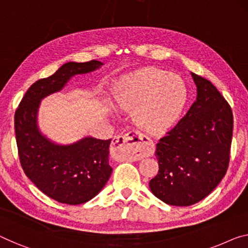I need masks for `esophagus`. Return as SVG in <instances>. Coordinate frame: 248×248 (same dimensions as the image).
<instances>
[{
	"label": "esophagus",
	"instance_id": "34e87169",
	"mask_svg": "<svg viewBox=\"0 0 248 248\" xmlns=\"http://www.w3.org/2000/svg\"><path fill=\"white\" fill-rule=\"evenodd\" d=\"M112 149L118 159L139 160L154 154L155 143L149 137L134 130L117 136L112 141Z\"/></svg>",
	"mask_w": 248,
	"mask_h": 248
}]
</instances>
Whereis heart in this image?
Masks as SVG:
<instances>
[{"label":"heart","instance_id":"obj_1","mask_svg":"<svg viewBox=\"0 0 248 248\" xmlns=\"http://www.w3.org/2000/svg\"><path fill=\"white\" fill-rule=\"evenodd\" d=\"M117 103L134 108L135 121L148 131H161L179 116L186 88L178 76L146 68L129 76L117 93Z\"/></svg>","mask_w":248,"mask_h":248}]
</instances>
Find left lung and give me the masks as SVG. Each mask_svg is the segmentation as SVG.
<instances>
[{
    "instance_id": "left-lung-1",
    "label": "left lung",
    "mask_w": 248,
    "mask_h": 248,
    "mask_svg": "<svg viewBox=\"0 0 248 248\" xmlns=\"http://www.w3.org/2000/svg\"><path fill=\"white\" fill-rule=\"evenodd\" d=\"M197 98L175 127L158 140L159 170L151 193L166 204L190 206L217 187L230 164L232 112L216 87L191 73Z\"/></svg>"
}]
</instances>
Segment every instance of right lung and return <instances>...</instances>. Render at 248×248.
<instances>
[{
    "label": "right lung",
    "instance_id": "1",
    "mask_svg": "<svg viewBox=\"0 0 248 248\" xmlns=\"http://www.w3.org/2000/svg\"><path fill=\"white\" fill-rule=\"evenodd\" d=\"M102 64L97 60L63 64L54 75L29 88L14 116L18 157L25 175L43 194L62 204H83L100 193L112 172L111 139L84 137L71 145L54 143L39 130L40 102L62 90L72 77L94 71Z\"/></svg>",
    "mask_w": 248,
    "mask_h": 248
}]
</instances>
